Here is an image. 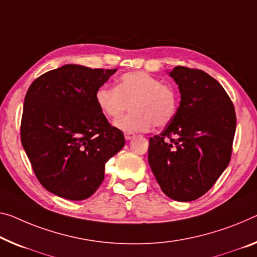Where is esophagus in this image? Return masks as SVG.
I'll list each match as a JSON object with an SVG mask.
<instances>
[{
    "label": "esophagus",
    "instance_id": "obj_1",
    "mask_svg": "<svg viewBox=\"0 0 257 257\" xmlns=\"http://www.w3.org/2000/svg\"><path fill=\"white\" fill-rule=\"evenodd\" d=\"M124 136H125L126 140H131V139H133L134 137H136V134L132 133V132H125Z\"/></svg>",
    "mask_w": 257,
    "mask_h": 257
}]
</instances>
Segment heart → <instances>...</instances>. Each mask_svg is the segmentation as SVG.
<instances>
[{
	"mask_svg": "<svg viewBox=\"0 0 257 257\" xmlns=\"http://www.w3.org/2000/svg\"><path fill=\"white\" fill-rule=\"evenodd\" d=\"M100 111L109 119H117L127 109L131 111L116 121L118 128L126 132L147 131L168 125L178 110V93L172 86L162 84L145 71L126 72L117 79L115 88L101 86L95 93Z\"/></svg>",
	"mask_w": 257,
	"mask_h": 257,
	"instance_id": "b5f03b06",
	"label": "heart"
}]
</instances>
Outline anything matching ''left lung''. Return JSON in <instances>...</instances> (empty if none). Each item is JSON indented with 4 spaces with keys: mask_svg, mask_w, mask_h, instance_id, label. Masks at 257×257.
Masks as SVG:
<instances>
[{
    "mask_svg": "<svg viewBox=\"0 0 257 257\" xmlns=\"http://www.w3.org/2000/svg\"><path fill=\"white\" fill-rule=\"evenodd\" d=\"M181 101L173 119L149 139L148 162L170 199L193 201L207 193L230 163L236 117L230 96L202 70L176 66Z\"/></svg>",
    "mask_w": 257,
    "mask_h": 257,
    "instance_id": "1",
    "label": "left lung"
}]
</instances>
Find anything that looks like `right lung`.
Instances as JSON below:
<instances>
[{
	"label": "right lung",
	"mask_w": 257,
	"mask_h": 257,
	"mask_svg": "<svg viewBox=\"0 0 257 257\" xmlns=\"http://www.w3.org/2000/svg\"><path fill=\"white\" fill-rule=\"evenodd\" d=\"M117 69L66 64L31 84L24 101L21 140L38 180L72 201L95 193L104 165L125 145L123 132L98 110L95 93Z\"/></svg>",
	"instance_id": "add662e5"
}]
</instances>
